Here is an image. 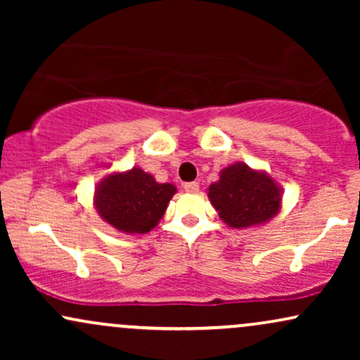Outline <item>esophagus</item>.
Returning a JSON list of instances; mask_svg holds the SVG:
<instances>
[{
    "mask_svg": "<svg viewBox=\"0 0 360 360\" xmlns=\"http://www.w3.org/2000/svg\"><path fill=\"white\" fill-rule=\"evenodd\" d=\"M184 191L198 193V191H200V183H196V181H193V183H186L184 184Z\"/></svg>",
    "mask_w": 360,
    "mask_h": 360,
    "instance_id": "esophagus-1",
    "label": "esophagus"
}]
</instances>
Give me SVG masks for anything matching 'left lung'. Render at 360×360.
I'll return each instance as SVG.
<instances>
[{
	"label": "left lung",
	"mask_w": 360,
	"mask_h": 360,
	"mask_svg": "<svg viewBox=\"0 0 360 360\" xmlns=\"http://www.w3.org/2000/svg\"><path fill=\"white\" fill-rule=\"evenodd\" d=\"M210 201L226 225L233 229L260 225L279 210L281 194L274 181L245 164L223 169L220 181L210 186Z\"/></svg>",
	"instance_id": "8db88e82"
}]
</instances>
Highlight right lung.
Returning a JSON list of instances; mask_svg holds the SVG:
<instances>
[{
	"instance_id": "obj_1",
	"label": "right lung",
	"mask_w": 360,
	"mask_h": 360,
	"mask_svg": "<svg viewBox=\"0 0 360 360\" xmlns=\"http://www.w3.org/2000/svg\"><path fill=\"white\" fill-rule=\"evenodd\" d=\"M172 184H159L142 169L111 174L98 186V212L110 225L127 233H146L159 223L174 196Z\"/></svg>"
}]
</instances>
